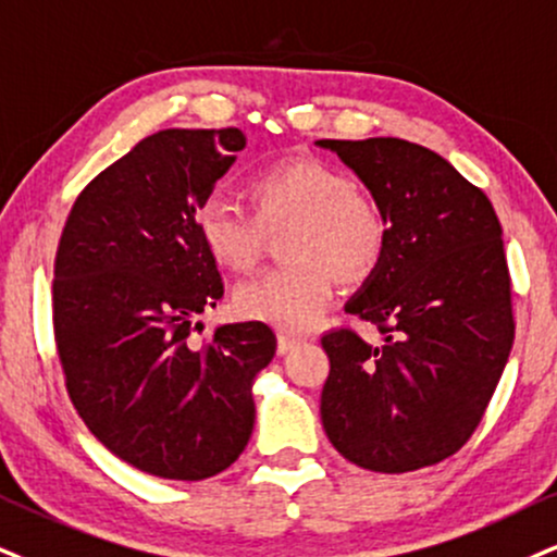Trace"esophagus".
<instances>
[{
  "label": "esophagus",
  "mask_w": 557,
  "mask_h": 557,
  "mask_svg": "<svg viewBox=\"0 0 557 557\" xmlns=\"http://www.w3.org/2000/svg\"><path fill=\"white\" fill-rule=\"evenodd\" d=\"M301 346V338H297V335H289V333H278V354H289L294 351V348Z\"/></svg>",
  "instance_id": "esophagus-1"
}]
</instances>
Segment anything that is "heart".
<instances>
[{
    "instance_id": "obj_1",
    "label": "heart",
    "mask_w": 557,
    "mask_h": 557,
    "mask_svg": "<svg viewBox=\"0 0 557 557\" xmlns=\"http://www.w3.org/2000/svg\"><path fill=\"white\" fill-rule=\"evenodd\" d=\"M252 216L230 198L211 194L196 209V232L219 265L243 273L258 263L263 232L281 235L286 260L235 294L237 312L278 331H310L333 299V278L359 286L374 276L389 226L372 198L335 164L289 157L247 181Z\"/></svg>"
}]
</instances>
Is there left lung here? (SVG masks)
Segmentation results:
<instances>
[{"label":"left lung","mask_w":557,"mask_h":557,"mask_svg":"<svg viewBox=\"0 0 557 557\" xmlns=\"http://www.w3.org/2000/svg\"><path fill=\"white\" fill-rule=\"evenodd\" d=\"M387 219V250L346 312L384 335H322L331 374L320 416L331 444L372 472L442 462L472 436L513 343L511 278L483 190L421 144L320 139Z\"/></svg>","instance_id":"obj_1"}]
</instances>
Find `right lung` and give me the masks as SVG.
Listing matches in <instances>:
<instances>
[{"mask_svg":"<svg viewBox=\"0 0 557 557\" xmlns=\"http://www.w3.org/2000/svg\"><path fill=\"white\" fill-rule=\"evenodd\" d=\"M239 149V128L147 136L82 190L61 232L53 333L69 397L106 449L154 478L206 480L243 455L252 382L276 354L265 322L194 341L224 294L196 209Z\"/></svg>","mask_w":557,"mask_h":557,"instance_id":"add662e5","label":"right lung"}]
</instances>
